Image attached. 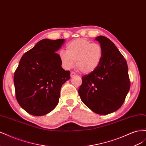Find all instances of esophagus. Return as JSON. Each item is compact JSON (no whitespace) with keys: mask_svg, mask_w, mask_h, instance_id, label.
<instances>
[{"mask_svg":"<svg viewBox=\"0 0 146 146\" xmlns=\"http://www.w3.org/2000/svg\"><path fill=\"white\" fill-rule=\"evenodd\" d=\"M76 76H77V74L75 73L74 72H70V77H73Z\"/></svg>","mask_w":146,"mask_h":146,"instance_id":"esophagus-1","label":"esophagus"}]
</instances>
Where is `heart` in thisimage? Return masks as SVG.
Segmentation results:
<instances>
[{"instance_id":"heart-1","label":"heart","mask_w":146,"mask_h":146,"mask_svg":"<svg viewBox=\"0 0 146 146\" xmlns=\"http://www.w3.org/2000/svg\"><path fill=\"white\" fill-rule=\"evenodd\" d=\"M60 60L63 68L70 69L75 61L77 68L85 74L97 69L103 58V48L98 43H92L85 38H78L66 46V52L61 51Z\"/></svg>"}]
</instances>
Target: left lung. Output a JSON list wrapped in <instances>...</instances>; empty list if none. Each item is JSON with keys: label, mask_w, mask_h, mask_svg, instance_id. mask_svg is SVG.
<instances>
[{"label": "left lung", "mask_w": 146, "mask_h": 146, "mask_svg": "<svg viewBox=\"0 0 146 146\" xmlns=\"http://www.w3.org/2000/svg\"><path fill=\"white\" fill-rule=\"evenodd\" d=\"M95 39L103 48V58L96 70L82 77L78 94L92 111L106 115L121 107L130 82L127 61L115 44L104 36Z\"/></svg>", "instance_id": "left-lung-1"}]
</instances>
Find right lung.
<instances>
[{"instance_id":"obj_1","label":"right lung","mask_w":146,"mask_h":146,"mask_svg":"<svg viewBox=\"0 0 146 146\" xmlns=\"http://www.w3.org/2000/svg\"><path fill=\"white\" fill-rule=\"evenodd\" d=\"M64 39H44L22 56L14 75L16 98L25 111L40 116L58 104L61 88L70 78L56 54Z\"/></svg>"}]
</instances>
